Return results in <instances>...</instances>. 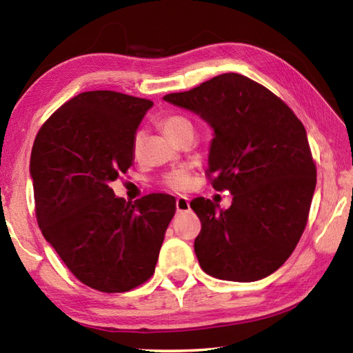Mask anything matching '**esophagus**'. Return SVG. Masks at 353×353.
Returning a JSON list of instances; mask_svg holds the SVG:
<instances>
[{
	"mask_svg": "<svg viewBox=\"0 0 353 353\" xmlns=\"http://www.w3.org/2000/svg\"><path fill=\"white\" fill-rule=\"evenodd\" d=\"M176 210H177V213L188 212L190 210V201H188V198H185V196H179V198L176 199Z\"/></svg>",
	"mask_w": 353,
	"mask_h": 353,
	"instance_id": "obj_1",
	"label": "esophagus"
}]
</instances>
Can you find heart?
Segmentation results:
<instances>
[{"mask_svg": "<svg viewBox=\"0 0 353 353\" xmlns=\"http://www.w3.org/2000/svg\"><path fill=\"white\" fill-rule=\"evenodd\" d=\"M159 126L171 140H176L179 135L185 132V130H193V126H191L188 119L181 115L165 117L162 121L159 123ZM137 151H139V139H135L134 141V154H137ZM163 183L168 188L176 191L188 190L191 187V183H193V174H191L190 168H179L168 172V174H165Z\"/></svg>", "mask_w": 353, "mask_h": 353, "instance_id": "heart-1", "label": "heart"}]
</instances>
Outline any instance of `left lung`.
Segmentation results:
<instances>
[{
  "label": "left lung",
  "mask_w": 353,
  "mask_h": 353,
  "mask_svg": "<svg viewBox=\"0 0 353 353\" xmlns=\"http://www.w3.org/2000/svg\"><path fill=\"white\" fill-rule=\"evenodd\" d=\"M213 129L208 176L232 205L190 207L202 224L194 252L208 276L255 282L277 271L307 225L316 165L303 124L282 99L246 76L224 73L188 92L165 94Z\"/></svg>",
  "instance_id": "8db88e82"
}]
</instances>
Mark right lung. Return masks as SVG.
<instances>
[{"instance_id": "right-lung-1", "label": "right lung", "mask_w": 353, "mask_h": 353, "mask_svg": "<svg viewBox=\"0 0 353 353\" xmlns=\"http://www.w3.org/2000/svg\"><path fill=\"white\" fill-rule=\"evenodd\" d=\"M154 104L94 90L71 98L35 137L31 172L45 240L74 276L103 292H124L152 276L176 199L117 198L110 182L132 166L135 132Z\"/></svg>"}]
</instances>
